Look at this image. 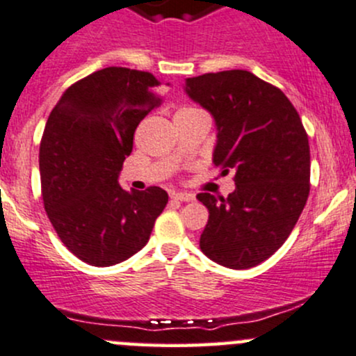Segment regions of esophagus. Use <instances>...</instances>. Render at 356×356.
Segmentation results:
<instances>
[{
	"label": "esophagus",
	"instance_id": "esophagus-1",
	"mask_svg": "<svg viewBox=\"0 0 356 356\" xmlns=\"http://www.w3.org/2000/svg\"><path fill=\"white\" fill-rule=\"evenodd\" d=\"M170 197L175 201H194V194L191 193H172Z\"/></svg>",
	"mask_w": 356,
	"mask_h": 356
}]
</instances>
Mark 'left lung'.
Wrapping results in <instances>:
<instances>
[{
  "mask_svg": "<svg viewBox=\"0 0 356 356\" xmlns=\"http://www.w3.org/2000/svg\"><path fill=\"white\" fill-rule=\"evenodd\" d=\"M186 93L213 115V163L235 172L228 197L200 193L209 218L204 256L232 269L257 266L293 230L310 191L309 138L285 93L250 71L230 70L186 80Z\"/></svg>",
  "mask_w": 356,
  "mask_h": 356,
  "instance_id": "1",
  "label": "left lung"
}]
</instances>
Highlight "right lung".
Here are the masks:
<instances>
[{
	"label": "right lung",
	"instance_id": "1",
	"mask_svg": "<svg viewBox=\"0 0 356 356\" xmlns=\"http://www.w3.org/2000/svg\"><path fill=\"white\" fill-rule=\"evenodd\" d=\"M148 71L104 68L63 93L46 122L40 186L56 234L78 259L112 266L147 245L165 208L162 188L124 191L122 162L138 124L160 104Z\"/></svg>",
	"mask_w": 356,
	"mask_h": 356
}]
</instances>
